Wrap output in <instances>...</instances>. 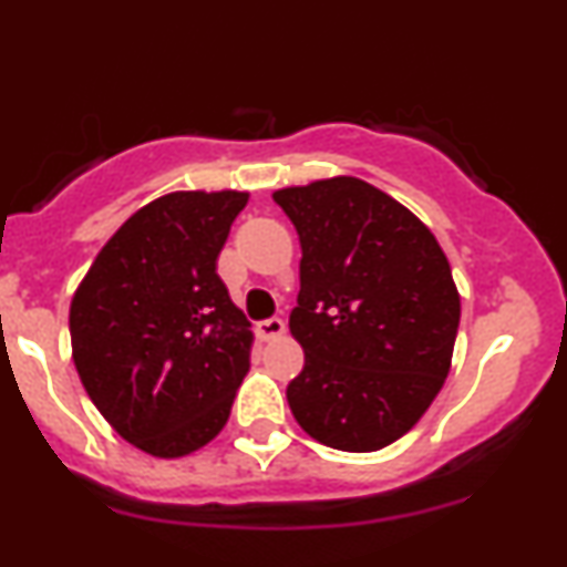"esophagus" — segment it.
I'll return each instance as SVG.
<instances>
[{
	"label": "esophagus",
	"mask_w": 567,
	"mask_h": 567,
	"mask_svg": "<svg viewBox=\"0 0 567 567\" xmlns=\"http://www.w3.org/2000/svg\"><path fill=\"white\" fill-rule=\"evenodd\" d=\"M256 333L261 336V341H277V338L285 336V322L279 317H271V320L258 322Z\"/></svg>",
	"instance_id": "34e87169"
}]
</instances>
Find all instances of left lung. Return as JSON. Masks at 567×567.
<instances>
[{"mask_svg": "<svg viewBox=\"0 0 567 567\" xmlns=\"http://www.w3.org/2000/svg\"><path fill=\"white\" fill-rule=\"evenodd\" d=\"M301 239L290 333L303 370L288 405L311 440L347 453L392 445L451 373L461 296L429 226L354 175L277 188Z\"/></svg>", "mask_w": 567, "mask_h": 567, "instance_id": "8db88e82", "label": "left lung"}]
</instances>
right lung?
Wrapping results in <instances>:
<instances>
[{
  "instance_id": "right-lung-1",
  "label": "right lung",
  "mask_w": 567,
  "mask_h": 567,
  "mask_svg": "<svg viewBox=\"0 0 567 567\" xmlns=\"http://www.w3.org/2000/svg\"><path fill=\"white\" fill-rule=\"evenodd\" d=\"M247 192H171L95 256L69 309L71 357L109 426L154 458L216 440L250 368L252 330L216 275Z\"/></svg>"
}]
</instances>
